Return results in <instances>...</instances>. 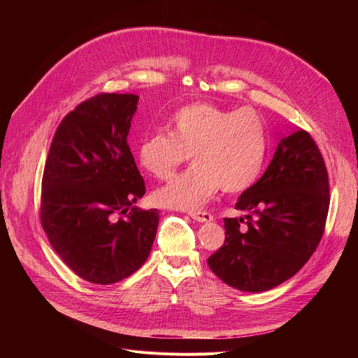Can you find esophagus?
I'll list each match as a JSON object with an SVG mask.
<instances>
[{
	"label": "esophagus",
	"instance_id": "34e87169",
	"mask_svg": "<svg viewBox=\"0 0 358 358\" xmlns=\"http://www.w3.org/2000/svg\"><path fill=\"white\" fill-rule=\"evenodd\" d=\"M188 215L191 216L192 220H196L199 222H209L213 220V216L210 212H206V210H191L188 212Z\"/></svg>",
	"mask_w": 358,
	"mask_h": 358
}]
</instances>
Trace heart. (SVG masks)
Returning a JSON list of instances; mask_svg holds the SVG:
<instances>
[{
	"label": "heart",
	"instance_id": "1",
	"mask_svg": "<svg viewBox=\"0 0 358 358\" xmlns=\"http://www.w3.org/2000/svg\"><path fill=\"white\" fill-rule=\"evenodd\" d=\"M267 127L252 107L237 110L212 104L182 107L170 119V134L157 131L138 146L142 167L157 179H167L189 159L194 164L155 192L161 206L196 209L220 188L239 192L251 187L267 154Z\"/></svg>",
	"mask_w": 358,
	"mask_h": 358
}]
</instances>
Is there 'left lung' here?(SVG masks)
Masks as SVG:
<instances>
[{
    "label": "left lung",
    "instance_id": "left-lung-1",
    "mask_svg": "<svg viewBox=\"0 0 358 358\" xmlns=\"http://www.w3.org/2000/svg\"><path fill=\"white\" fill-rule=\"evenodd\" d=\"M330 187L326 162L306 129L280 140L264 175L225 218L224 245L208 258L227 285L259 292L294 276L326 230Z\"/></svg>",
    "mask_w": 358,
    "mask_h": 358
}]
</instances>
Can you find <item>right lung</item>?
I'll list each match as a JSON object with an SVG mask.
<instances>
[{
  "label": "right lung",
  "instance_id": "obj_1",
  "mask_svg": "<svg viewBox=\"0 0 358 358\" xmlns=\"http://www.w3.org/2000/svg\"><path fill=\"white\" fill-rule=\"evenodd\" d=\"M134 94H96L64 116L41 179L40 221L79 278L109 285L134 273L152 248L159 213L133 206L145 180L127 143Z\"/></svg>",
  "mask_w": 358,
  "mask_h": 358
}]
</instances>
